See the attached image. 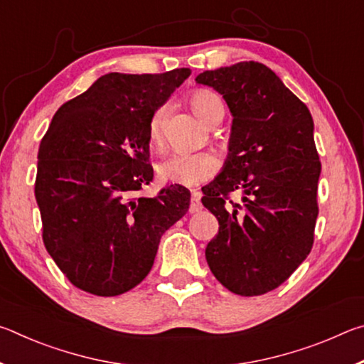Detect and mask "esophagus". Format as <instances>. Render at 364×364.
<instances>
[{
	"label": "esophagus",
	"mask_w": 364,
	"mask_h": 364,
	"mask_svg": "<svg viewBox=\"0 0 364 364\" xmlns=\"http://www.w3.org/2000/svg\"><path fill=\"white\" fill-rule=\"evenodd\" d=\"M202 210V204H200V194L199 193H193V197H191V204H189V213H197Z\"/></svg>",
	"instance_id": "obj_1"
}]
</instances>
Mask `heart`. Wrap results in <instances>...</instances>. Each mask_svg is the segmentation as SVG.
<instances>
[{
  "label": "heart",
  "instance_id": "obj_1",
  "mask_svg": "<svg viewBox=\"0 0 364 364\" xmlns=\"http://www.w3.org/2000/svg\"><path fill=\"white\" fill-rule=\"evenodd\" d=\"M191 109L207 127L223 119L225 107L218 95L208 90H196L189 96ZM165 109L159 107L152 114L147 127V139L152 147H159L164 139ZM218 162L208 152H176L164 160L157 167V173L164 181L180 186H197L217 173Z\"/></svg>",
  "mask_w": 364,
  "mask_h": 364
}]
</instances>
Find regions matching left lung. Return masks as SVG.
Segmentation results:
<instances>
[{
	"mask_svg": "<svg viewBox=\"0 0 364 364\" xmlns=\"http://www.w3.org/2000/svg\"><path fill=\"white\" fill-rule=\"evenodd\" d=\"M223 96L232 115L228 157L202 188L218 220L205 249L228 291L254 297L291 276L313 247L321 162L308 107L267 65L245 60L196 77ZM234 190L243 204H225Z\"/></svg>",
	"mask_w": 364,
	"mask_h": 364,
	"instance_id": "obj_1",
	"label": "left lung"
}]
</instances>
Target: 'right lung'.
I'll use <instances>...</instances> for the list:
<instances>
[{
	"mask_svg": "<svg viewBox=\"0 0 364 364\" xmlns=\"http://www.w3.org/2000/svg\"><path fill=\"white\" fill-rule=\"evenodd\" d=\"M191 75L110 72L54 114L38 149L35 197L43 242L73 286L100 297L128 292L154 264L162 234L189 208L170 184L134 197L154 178L147 127Z\"/></svg>",
	"mask_w": 364,
	"mask_h": 364,
	"instance_id": "obj_1",
	"label": "right lung"
}]
</instances>
